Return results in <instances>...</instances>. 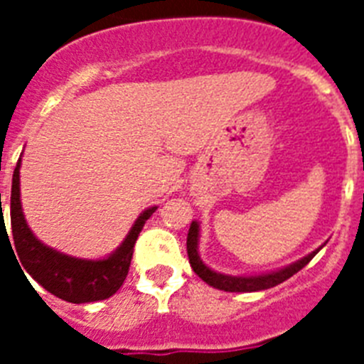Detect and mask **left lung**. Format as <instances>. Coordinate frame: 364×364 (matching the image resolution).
<instances>
[{"label":"left lung","mask_w":364,"mask_h":364,"mask_svg":"<svg viewBox=\"0 0 364 364\" xmlns=\"http://www.w3.org/2000/svg\"><path fill=\"white\" fill-rule=\"evenodd\" d=\"M198 224L197 222H191L188 233V257H189V264H191L193 272L197 273L198 277L204 282H208L210 286L217 288V290L224 291H260V290H268V288H273V286L281 284L286 279L294 277L299 269H302L304 266L317 255V252L310 253L304 259L297 260L295 264L288 266L284 269H279V272L266 273V275H259V277H230V275H222V273H215L213 269H210L204 264L198 257Z\"/></svg>","instance_id":"obj_1"}]
</instances>
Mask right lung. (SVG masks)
Listing matches in <instances>:
<instances>
[{"mask_svg":"<svg viewBox=\"0 0 364 364\" xmlns=\"http://www.w3.org/2000/svg\"><path fill=\"white\" fill-rule=\"evenodd\" d=\"M156 208L144 211L134 222L133 230L124 240L117 253H112L104 260H82L62 255L54 252L32 235L25 222L21 202H19V160L16 164L12 175L11 191V228H12V246L16 247L14 257L23 266L25 272L31 275L38 284L47 291L67 302L82 304V302L104 301L120 290L127 273H129L133 250L138 235L142 231L147 218L154 213ZM5 220L1 218V228ZM6 231V230H5ZM9 237V233H6ZM11 242V240H9ZM14 252V250H12ZM19 266V268H21ZM23 272V269H21ZM23 272V273H25Z\"/></svg>","mask_w":364,"mask_h":364,"instance_id":"obj_1","label":"right lung"}]
</instances>
